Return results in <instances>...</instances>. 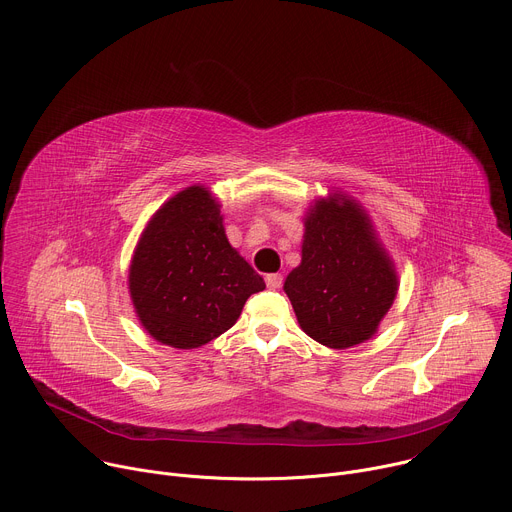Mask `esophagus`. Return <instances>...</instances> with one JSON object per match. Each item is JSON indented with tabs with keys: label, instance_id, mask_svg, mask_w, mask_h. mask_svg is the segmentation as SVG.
<instances>
[{
	"label": "esophagus",
	"instance_id": "esophagus-1",
	"mask_svg": "<svg viewBox=\"0 0 512 512\" xmlns=\"http://www.w3.org/2000/svg\"><path fill=\"white\" fill-rule=\"evenodd\" d=\"M266 287L268 289H280L282 287V274L278 272H272V274H266Z\"/></svg>",
	"mask_w": 512,
	"mask_h": 512
}]
</instances>
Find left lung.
I'll list each match as a JSON object with an SVG mask.
<instances>
[{"mask_svg": "<svg viewBox=\"0 0 512 512\" xmlns=\"http://www.w3.org/2000/svg\"><path fill=\"white\" fill-rule=\"evenodd\" d=\"M399 291L394 264L368 213L352 197L329 193L305 215L301 264L285 280L301 329L346 350L370 339Z\"/></svg>", "mask_w": 512, "mask_h": 512, "instance_id": "left-lung-1", "label": "left lung"}]
</instances>
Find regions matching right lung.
I'll return each mask as SVG.
<instances>
[{"mask_svg":"<svg viewBox=\"0 0 512 512\" xmlns=\"http://www.w3.org/2000/svg\"><path fill=\"white\" fill-rule=\"evenodd\" d=\"M221 205L201 185L170 197L134 250L128 287L156 342L193 350L230 329L262 276L227 242Z\"/></svg>","mask_w":512,"mask_h":512,"instance_id":"obj_1","label":"right lung"}]
</instances>
